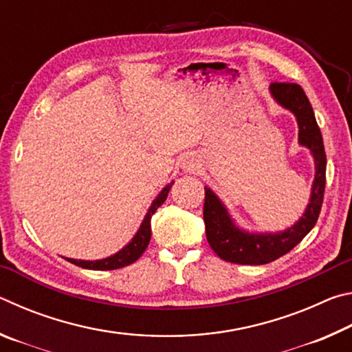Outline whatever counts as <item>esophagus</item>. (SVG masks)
<instances>
[{
	"label": "esophagus",
	"mask_w": 352,
	"mask_h": 352,
	"mask_svg": "<svg viewBox=\"0 0 352 352\" xmlns=\"http://www.w3.org/2000/svg\"><path fill=\"white\" fill-rule=\"evenodd\" d=\"M188 168H192V166H190V163H188Z\"/></svg>",
	"instance_id": "34e87169"
}]
</instances>
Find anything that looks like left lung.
Segmentation results:
<instances>
[{
    "instance_id": "1",
    "label": "left lung",
    "mask_w": 352,
    "mask_h": 352,
    "mask_svg": "<svg viewBox=\"0 0 352 352\" xmlns=\"http://www.w3.org/2000/svg\"><path fill=\"white\" fill-rule=\"evenodd\" d=\"M270 93L278 104H281L284 109H289L296 116L298 127H300V135H298L300 144L311 148L314 155L317 170H315L311 204L307 205L302 217L283 233L250 234L237 228L217 195L210 188H205L204 220L206 239L212 252L220 259L228 261L231 264L262 265L289 253L314 228L320 216L321 205H323L326 152L312 105L298 83L273 82Z\"/></svg>"
}]
</instances>
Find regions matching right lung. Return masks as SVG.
<instances>
[{
	"label": "right lung",
	"mask_w": 352,
	"mask_h": 352,
	"mask_svg": "<svg viewBox=\"0 0 352 352\" xmlns=\"http://www.w3.org/2000/svg\"><path fill=\"white\" fill-rule=\"evenodd\" d=\"M172 184L174 183L168 184V186L158 194V197L153 200V204L151 208H148L144 220H142L138 233H136L132 242H130L127 247H124L121 252H118L116 254L110 256V258H105L100 261H77V259H69V258H67V261L71 262V264L82 267V269H91V270H116V269H121V267L133 264L136 259L141 258V254L144 253L148 242H151V236H152L151 219L153 216V212L157 211V208L162 206L164 204V200L168 199V194H169V189L172 188Z\"/></svg>",
	"instance_id": "1"
}]
</instances>
